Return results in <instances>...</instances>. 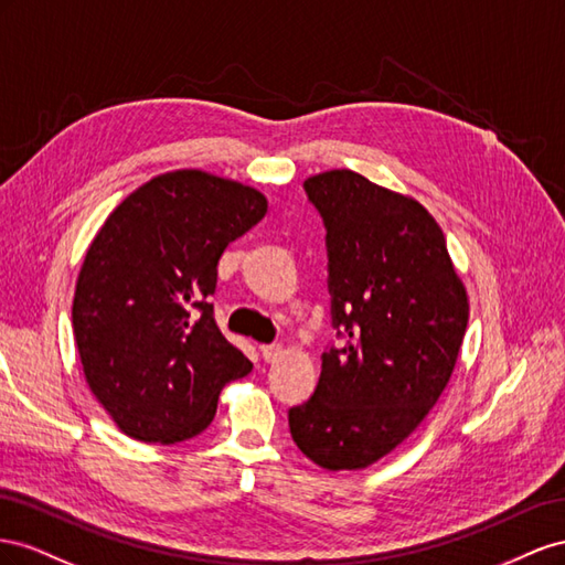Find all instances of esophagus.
Instances as JSON below:
<instances>
[{
    "instance_id": "1",
    "label": "esophagus",
    "mask_w": 565,
    "mask_h": 565,
    "mask_svg": "<svg viewBox=\"0 0 565 565\" xmlns=\"http://www.w3.org/2000/svg\"><path fill=\"white\" fill-rule=\"evenodd\" d=\"M260 352L267 362H274L284 352V348L279 343H269V345H260Z\"/></svg>"
}]
</instances>
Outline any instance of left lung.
<instances>
[{"mask_svg": "<svg viewBox=\"0 0 565 565\" xmlns=\"http://www.w3.org/2000/svg\"><path fill=\"white\" fill-rule=\"evenodd\" d=\"M327 227L331 324L294 443L321 469H366L409 438L443 395L469 324V296L426 207L352 170L305 180Z\"/></svg>", "mask_w": 565, "mask_h": 565, "instance_id": "left-lung-1", "label": "left lung"}]
</instances>
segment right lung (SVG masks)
<instances>
[{
  "mask_svg": "<svg viewBox=\"0 0 565 565\" xmlns=\"http://www.w3.org/2000/svg\"><path fill=\"white\" fill-rule=\"evenodd\" d=\"M267 213L253 186L201 170L153 177L108 215L79 269L73 333L94 397L141 443L211 426L253 364L215 324L217 263Z\"/></svg>",
  "mask_w": 565,
  "mask_h": 565,
  "instance_id": "add662e5",
  "label": "right lung"
}]
</instances>
